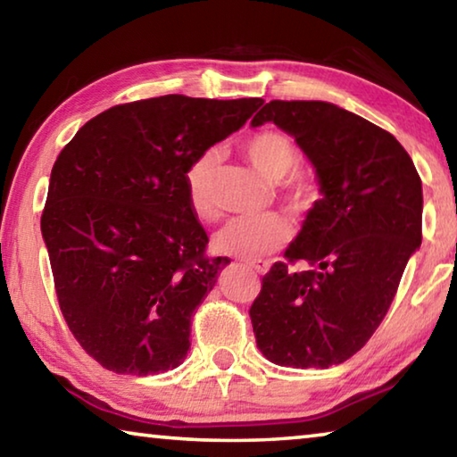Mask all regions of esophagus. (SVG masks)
<instances>
[{"label":"esophagus","instance_id":"34e87169","mask_svg":"<svg viewBox=\"0 0 457 457\" xmlns=\"http://www.w3.org/2000/svg\"><path fill=\"white\" fill-rule=\"evenodd\" d=\"M245 264H248L252 270H256L258 274L268 272V266H270V264L266 262V260H252V262H245Z\"/></svg>","mask_w":457,"mask_h":457}]
</instances>
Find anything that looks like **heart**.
Returning <instances> with one entry per match:
<instances>
[{
  "label": "heart",
  "mask_w": 457,
  "mask_h": 457,
  "mask_svg": "<svg viewBox=\"0 0 457 457\" xmlns=\"http://www.w3.org/2000/svg\"><path fill=\"white\" fill-rule=\"evenodd\" d=\"M245 156L264 177L278 180L280 199L295 212H307L320 197L315 180L301 170V154L291 136L278 129H262L252 134L244 144ZM220 152L209 148L193 158L185 172V193L191 212L199 220H215L217 207L213 199L215 170ZM291 237V226L280 215H266L258 220H231L213 237V248L220 254L254 260L280 250Z\"/></svg>",
  "instance_id": "b5f03b06"
}]
</instances>
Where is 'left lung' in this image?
Here are the masks:
<instances>
[{
  "mask_svg": "<svg viewBox=\"0 0 457 457\" xmlns=\"http://www.w3.org/2000/svg\"><path fill=\"white\" fill-rule=\"evenodd\" d=\"M264 121L295 136L323 197L264 274L250 307L256 344L280 366L342 364L378 329L421 245V177L393 134L333 104L274 99L252 126ZM296 262L310 268L291 273Z\"/></svg>",
  "mask_w": 457,
  "mask_h": 457,
  "instance_id": "1",
  "label": "left lung"
}]
</instances>
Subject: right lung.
<instances>
[{
    "label": "right lung",
    "instance_id": "obj_1",
    "mask_svg": "<svg viewBox=\"0 0 457 457\" xmlns=\"http://www.w3.org/2000/svg\"><path fill=\"white\" fill-rule=\"evenodd\" d=\"M262 104L132 101L96 115L61 150L42 237L64 321L107 370L150 376L185 360L195 309L229 262L207 256L185 172Z\"/></svg>",
    "mask_w": 457,
    "mask_h": 457
}]
</instances>
